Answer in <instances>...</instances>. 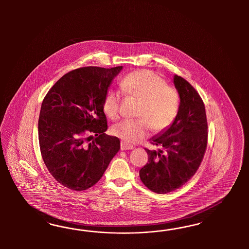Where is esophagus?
Wrapping results in <instances>:
<instances>
[{"label": "esophagus", "mask_w": 249, "mask_h": 249, "mask_svg": "<svg viewBox=\"0 0 249 249\" xmlns=\"http://www.w3.org/2000/svg\"><path fill=\"white\" fill-rule=\"evenodd\" d=\"M133 146L128 145V144L125 143L123 142H121V151H127V150H133Z\"/></svg>", "instance_id": "1"}]
</instances>
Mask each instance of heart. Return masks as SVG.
Listing matches in <instances>:
<instances>
[{
	"instance_id": "1",
	"label": "heart",
	"mask_w": 249,
	"mask_h": 249,
	"mask_svg": "<svg viewBox=\"0 0 249 249\" xmlns=\"http://www.w3.org/2000/svg\"><path fill=\"white\" fill-rule=\"evenodd\" d=\"M121 90L139 100L138 120H125L112 128L114 135L126 143H135L149 135L150 129L160 131L174 121L178 107L179 95L172 86L151 70H139L126 75L121 82ZM120 96L110 91L103 101V111L110 119L119 116Z\"/></svg>"
}]
</instances>
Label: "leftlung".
Instances as JSON below:
<instances>
[{"label":"left lung","instance_id":"8db88e82","mask_svg":"<svg viewBox=\"0 0 249 249\" xmlns=\"http://www.w3.org/2000/svg\"><path fill=\"white\" fill-rule=\"evenodd\" d=\"M180 97L178 113L170 127L151 139L158 151L145 149L148 162L140 170L146 187L157 194L180 188L195 175L207 147V120L204 102L195 88L174 75Z\"/></svg>","mask_w":249,"mask_h":249}]
</instances>
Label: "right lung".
Segmentation results:
<instances>
[{"label":"right lung","instance_id":"1","mask_svg":"<svg viewBox=\"0 0 249 249\" xmlns=\"http://www.w3.org/2000/svg\"><path fill=\"white\" fill-rule=\"evenodd\" d=\"M121 69L72 70L43 100L38 121L40 151L49 173L67 188L84 191L96 184L121 149L119 138L105 133L103 101Z\"/></svg>","mask_w":249,"mask_h":249}]
</instances>
